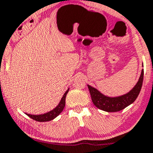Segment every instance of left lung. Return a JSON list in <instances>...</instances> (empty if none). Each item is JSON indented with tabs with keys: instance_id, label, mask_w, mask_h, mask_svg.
Segmentation results:
<instances>
[{
	"instance_id": "obj_1",
	"label": "left lung",
	"mask_w": 153,
	"mask_h": 153,
	"mask_svg": "<svg viewBox=\"0 0 153 153\" xmlns=\"http://www.w3.org/2000/svg\"><path fill=\"white\" fill-rule=\"evenodd\" d=\"M143 79V69L141 71V74L135 86L128 93L117 97H108L105 96L99 91L90 85H88V88L91 97L92 102L95 106L97 107L99 109L108 112H115L123 110L137 99L141 89Z\"/></svg>"
}]
</instances>
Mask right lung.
I'll return each mask as SVG.
<instances>
[{
    "label": "right lung",
    "instance_id": "1",
    "mask_svg": "<svg viewBox=\"0 0 153 153\" xmlns=\"http://www.w3.org/2000/svg\"><path fill=\"white\" fill-rule=\"evenodd\" d=\"M69 89H68L66 91L65 93L63 95L61 101L59 102V105L56 107L54 109H53L52 111H49V112L46 113V114H39V115H33V114H26L28 117H30V118L33 119V120H36V121L39 122H47V121H50V120H53L54 118L57 117L62 111H63L65 108V98H66V95H67Z\"/></svg>",
    "mask_w": 153,
    "mask_h": 153
}]
</instances>
